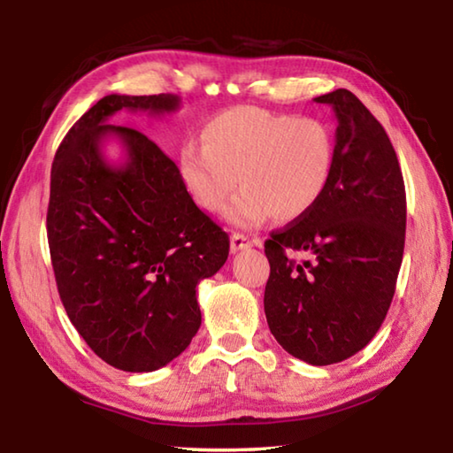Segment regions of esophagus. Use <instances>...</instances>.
Returning a JSON list of instances; mask_svg holds the SVG:
<instances>
[{
	"mask_svg": "<svg viewBox=\"0 0 453 453\" xmlns=\"http://www.w3.org/2000/svg\"><path fill=\"white\" fill-rule=\"evenodd\" d=\"M251 245H257V240H251V237L243 234H234L232 240H229V248H232L234 254L240 250H248Z\"/></svg>",
	"mask_w": 453,
	"mask_h": 453,
	"instance_id": "34e87169",
	"label": "esophagus"
}]
</instances>
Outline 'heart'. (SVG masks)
I'll list each match as a JSON object with an SVG mask.
<instances>
[{
    "instance_id": "obj_1",
    "label": "heart",
    "mask_w": 453,
    "mask_h": 453,
    "mask_svg": "<svg viewBox=\"0 0 453 453\" xmlns=\"http://www.w3.org/2000/svg\"><path fill=\"white\" fill-rule=\"evenodd\" d=\"M334 167L327 121L251 105L218 113L203 126L202 145L189 142L180 151L181 181L203 211H219L235 183L243 188L226 211L240 227L303 218L326 196Z\"/></svg>"
}]
</instances>
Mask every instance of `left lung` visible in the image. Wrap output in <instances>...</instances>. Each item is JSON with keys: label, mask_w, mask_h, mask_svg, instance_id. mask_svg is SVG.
I'll return each instance as SVG.
<instances>
[{"label": "left lung", "mask_w": 453, "mask_h": 453, "mask_svg": "<svg viewBox=\"0 0 453 453\" xmlns=\"http://www.w3.org/2000/svg\"><path fill=\"white\" fill-rule=\"evenodd\" d=\"M316 102L337 119L334 178L316 208L265 242L264 310L288 354L329 365L364 349L386 319L403 257L405 188L386 129L351 91Z\"/></svg>", "instance_id": "1"}]
</instances>
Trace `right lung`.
<instances>
[{"instance_id":"1","label":"right lung","mask_w":453,"mask_h":453,"mask_svg":"<svg viewBox=\"0 0 453 453\" xmlns=\"http://www.w3.org/2000/svg\"><path fill=\"white\" fill-rule=\"evenodd\" d=\"M181 99L105 96L75 121L51 165L48 242L67 318L118 370L156 372L202 326L196 288L226 264L229 237L197 208L148 135L107 124L121 110L178 111ZM118 139L125 162H106Z\"/></svg>"}]
</instances>
